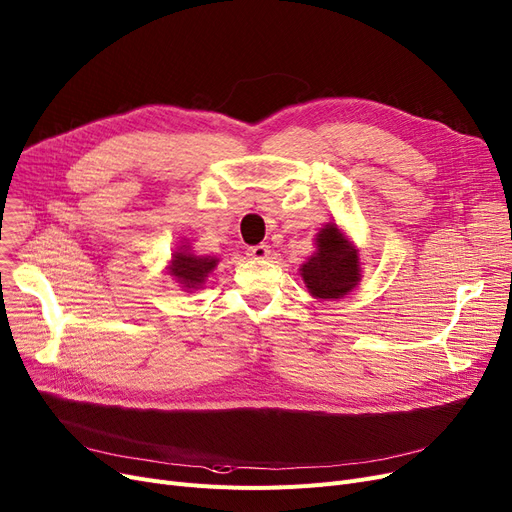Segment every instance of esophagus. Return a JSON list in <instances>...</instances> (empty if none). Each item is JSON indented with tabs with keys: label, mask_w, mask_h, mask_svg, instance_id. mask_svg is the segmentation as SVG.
<instances>
[{
	"label": "esophagus",
	"mask_w": 512,
	"mask_h": 512,
	"mask_svg": "<svg viewBox=\"0 0 512 512\" xmlns=\"http://www.w3.org/2000/svg\"><path fill=\"white\" fill-rule=\"evenodd\" d=\"M269 254H271L269 245H264V243H260V245H252V248H248V256H250V258H254V260H267V258H269Z\"/></svg>",
	"instance_id": "1"
}]
</instances>
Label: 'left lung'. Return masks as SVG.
I'll return each mask as SVG.
<instances>
[{
  "label": "left lung",
  "mask_w": 512,
  "mask_h": 512,
  "mask_svg": "<svg viewBox=\"0 0 512 512\" xmlns=\"http://www.w3.org/2000/svg\"><path fill=\"white\" fill-rule=\"evenodd\" d=\"M317 250L300 267L309 292L319 300H338L357 288L361 281L359 250L336 222H327L315 237Z\"/></svg>",
  "instance_id": "8db88e82"
}]
</instances>
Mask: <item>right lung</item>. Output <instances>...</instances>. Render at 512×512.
I'll return each instance as SVG.
<instances>
[{
  "label": "right lung",
  "mask_w": 512,
  "mask_h": 512,
  "mask_svg": "<svg viewBox=\"0 0 512 512\" xmlns=\"http://www.w3.org/2000/svg\"><path fill=\"white\" fill-rule=\"evenodd\" d=\"M218 258L216 256H197L191 252L189 245H180V248L172 254L170 262V275L180 283L187 292L199 290L206 283L208 275L216 269Z\"/></svg>",
  "instance_id": "1"
}]
</instances>
